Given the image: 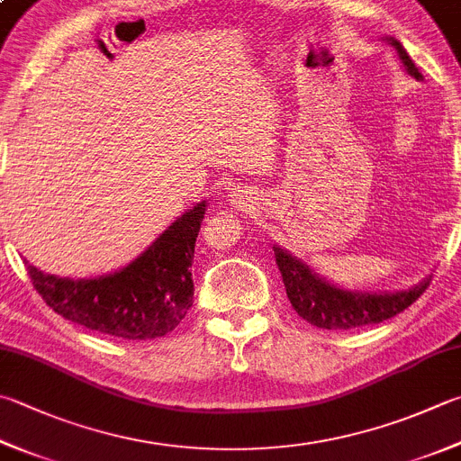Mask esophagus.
Listing matches in <instances>:
<instances>
[{"label": "esophagus", "instance_id": "1", "mask_svg": "<svg viewBox=\"0 0 461 461\" xmlns=\"http://www.w3.org/2000/svg\"><path fill=\"white\" fill-rule=\"evenodd\" d=\"M247 201H249V198H247L245 193H242V190H234V193L230 194V203L237 204V206L247 204Z\"/></svg>", "mask_w": 461, "mask_h": 461}]
</instances>
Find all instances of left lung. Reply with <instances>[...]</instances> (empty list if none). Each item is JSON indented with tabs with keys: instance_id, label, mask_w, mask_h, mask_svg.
I'll return each instance as SVG.
<instances>
[{
	"instance_id": "1",
	"label": "left lung",
	"mask_w": 461,
	"mask_h": 461,
	"mask_svg": "<svg viewBox=\"0 0 461 461\" xmlns=\"http://www.w3.org/2000/svg\"><path fill=\"white\" fill-rule=\"evenodd\" d=\"M384 40L389 46L395 48L405 72L421 82V72L415 68L413 59L407 56L402 43L392 36H385ZM273 250L276 265H279V271L283 275L286 297H289L293 309L307 323L319 329H329V331H347V329H357L392 319L397 312L410 307L413 301H418L431 281V275H428L418 285L410 286V289L393 293L349 291L312 273L301 258L293 257L289 250L281 249L279 245H275Z\"/></svg>"
}]
</instances>
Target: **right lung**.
Segmentation results:
<instances>
[{
	"mask_svg": "<svg viewBox=\"0 0 461 461\" xmlns=\"http://www.w3.org/2000/svg\"><path fill=\"white\" fill-rule=\"evenodd\" d=\"M204 212L206 201L188 208L144 253L94 279L48 275L23 263L46 305L72 323L128 341L164 337L193 307L190 267Z\"/></svg>",
	"mask_w": 461,
	"mask_h": 461,
	"instance_id": "obj_1",
	"label": "right lung"
}]
</instances>
